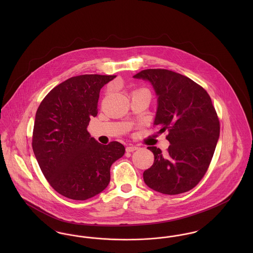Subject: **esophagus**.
Wrapping results in <instances>:
<instances>
[{
    "mask_svg": "<svg viewBox=\"0 0 253 253\" xmlns=\"http://www.w3.org/2000/svg\"><path fill=\"white\" fill-rule=\"evenodd\" d=\"M136 150H138V147H137V146H134V145H129V146L126 147V152H128V153L134 152V151H136Z\"/></svg>",
    "mask_w": 253,
    "mask_h": 253,
    "instance_id": "esophagus-1",
    "label": "esophagus"
}]
</instances>
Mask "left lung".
<instances>
[{
    "label": "left lung",
    "mask_w": 253,
    "mask_h": 253,
    "mask_svg": "<svg viewBox=\"0 0 253 253\" xmlns=\"http://www.w3.org/2000/svg\"><path fill=\"white\" fill-rule=\"evenodd\" d=\"M133 78L153 85L158 96L154 125L169 132L165 153L148 147L155 162L143 172L144 182L158 193H186L203 178L219 138L220 123L211 96L193 80L170 70L146 69Z\"/></svg>",
    "instance_id": "left-lung-1"
}]
</instances>
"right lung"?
<instances>
[{"instance_id":"right-lung-1","label":"right lung","mask_w":253,"mask_h":253,"mask_svg":"<svg viewBox=\"0 0 253 253\" xmlns=\"http://www.w3.org/2000/svg\"><path fill=\"white\" fill-rule=\"evenodd\" d=\"M116 77H72L53 88L37 110L34 155L51 187L67 198L86 200L101 193L112 164L125 153L120 142L100 144L87 131L97 115L100 89Z\"/></svg>"}]
</instances>
